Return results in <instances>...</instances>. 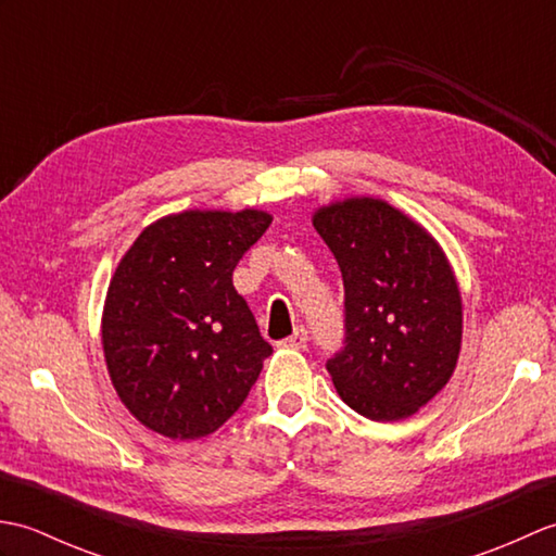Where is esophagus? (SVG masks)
<instances>
[{
	"label": "esophagus",
	"instance_id": "1",
	"mask_svg": "<svg viewBox=\"0 0 556 556\" xmlns=\"http://www.w3.org/2000/svg\"><path fill=\"white\" fill-rule=\"evenodd\" d=\"M281 349H291V351H303L305 346H308V332H305V329L301 327V329H296V332H293L289 339H285L279 344Z\"/></svg>",
	"mask_w": 556,
	"mask_h": 556
}]
</instances>
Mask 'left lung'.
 Instances as JSON below:
<instances>
[{"mask_svg": "<svg viewBox=\"0 0 556 556\" xmlns=\"http://www.w3.org/2000/svg\"><path fill=\"white\" fill-rule=\"evenodd\" d=\"M346 291V349L327 363L339 396L370 420H404L456 370L464 303L440 241L382 198L313 212Z\"/></svg>", "mask_w": 556, "mask_h": 556, "instance_id": "1", "label": "left lung"}]
</instances>
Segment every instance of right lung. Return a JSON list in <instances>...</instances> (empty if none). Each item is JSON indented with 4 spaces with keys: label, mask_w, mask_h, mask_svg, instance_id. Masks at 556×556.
I'll return each instance as SVG.
<instances>
[{
    "label": "right lung",
    "mask_w": 556,
    "mask_h": 556,
    "mask_svg": "<svg viewBox=\"0 0 556 556\" xmlns=\"http://www.w3.org/2000/svg\"><path fill=\"white\" fill-rule=\"evenodd\" d=\"M265 210H184L138 233L110 279L102 351L116 396L148 430L200 440L241 408L271 346L233 289Z\"/></svg>",
    "instance_id": "right-lung-1"
}]
</instances>
